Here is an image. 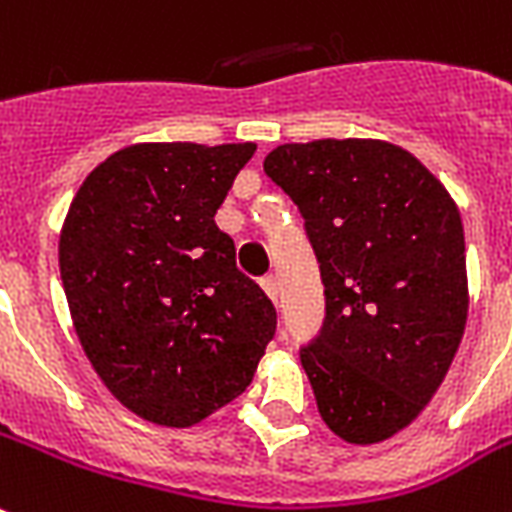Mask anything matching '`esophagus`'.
Listing matches in <instances>:
<instances>
[{
	"instance_id": "1",
	"label": "esophagus",
	"mask_w": 512,
	"mask_h": 512,
	"mask_svg": "<svg viewBox=\"0 0 512 512\" xmlns=\"http://www.w3.org/2000/svg\"><path fill=\"white\" fill-rule=\"evenodd\" d=\"M260 287H263L265 295H268V298H271L273 303L279 300V284H276V279H273V276H265L263 282H260Z\"/></svg>"
}]
</instances>
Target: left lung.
<instances>
[{
	"label": "left lung",
	"mask_w": 512,
	"mask_h": 512,
	"mask_svg": "<svg viewBox=\"0 0 512 512\" xmlns=\"http://www.w3.org/2000/svg\"><path fill=\"white\" fill-rule=\"evenodd\" d=\"M298 206L322 284V333L300 349L319 416L370 446L411 424L443 384L467 322L464 228L454 198L381 139H317L265 155Z\"/></svg>",
	"instance_id": "1"
}]
</instances>
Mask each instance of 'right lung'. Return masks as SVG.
<instances>
[{
	"instance_id": "add662e5",
	"label": "right lung",
	"mask_w": 512,
	"mask_h": 512,
	"mask_svg": "<svg viewBox=\"0 0 512 512\" xmlns=\"http://www.w3.org/2000/svg\"><path fill=\"white\" fill-rule=\"evenodd\" d=\"M257 144L144 142L109 155L66 212L58 265L74 333L109 392L193 427L252 384L276 333L265 292L214 225Z\"/></svg>"
}]
</instances>
